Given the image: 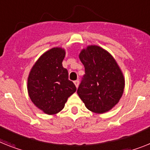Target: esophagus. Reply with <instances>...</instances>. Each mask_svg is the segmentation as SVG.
<instances>
[{"mask_svg": "<svg viewBox=\"0 0 150 150\" xmlns=\"http://www.w3.org/2000/svg\"><path fill=\"white\" fill-rule=\"evenodd\" d=\"M74 83H75V86H76V88H78V87H79V80H75V81H74Z\"/></svg>", "mask_w": 150, "mask_h": 150, "instance_id": "34e87169", "label": "esophagus"}]
</instances>
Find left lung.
<instances>
[{
    "mask_svg": "<svg viewBox=\"0 0 150 150\" xmlns=\"http://www.w3.org/2000/svg\"><path fill=\"white\" fill-rule=\"evenodd\" d=\"M85 74L77 90L91 111L102 114L120 100L124 89V75L108 52L98 46H88L79 55Z\"/></svg>",
    "mask_w": 150,
    "mask_h": 150,
    "instance_id": "8db88e82",
    "label": "left lung"
}]
</instances>
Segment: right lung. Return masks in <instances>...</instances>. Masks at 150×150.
I'll return each mask as SVG.
<instances>
[{
  "label": "right lung",
  "instance_id": "right-lung-1",
  "mask_svg": "<svg viewBox=\"0 0 150 150\" xmlns=\"http://www.w3.org/2000/svg\"><path fill=\"white\" fill-rule=\"evenodd\" d=\"M65 52L52 48L40 56L30 72L27 81L29 96L40 110L47 114L63 109L68 98L76 91L62 66Z\"/></svg>",
  "mask_w": 150,
  "mask_h": 150
}]
</instances>
